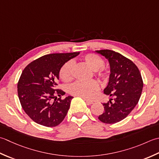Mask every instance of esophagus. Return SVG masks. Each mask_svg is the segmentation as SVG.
<instances>
[{
    "label": "esophagus",
    "mask_w": 159,
    "mask_h": 159,
    "mask_svg": "<svg viewBox=\"0 0 159 159\" xmlns=\"http://www.w3.org/2000/svg\"><path fill=\"white\" fill-rule=\"evenodd\" d=\"M84 101L86 102V103L88 105H91V104H93V101H90V100H88V99H84Z\"/></svg>",
    "instance_id": "esophagus-1"
}]
</instances>
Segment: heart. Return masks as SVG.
Here are the masks:
<instances>
[{
	"mask_svg": "<svg viewBox=\"0 0 159 159\" xmlns=\"http://www.w3.org/2000/svg\"><path fill=\"white\" fill-rule=\"evenodd\" d=\"M83 61L99 80H105L108 75V70L103 65V61L101 57L94 53H88L83 57ZM72 61H67L61 68L60 77L64 82H69L73 79ZM99 89L98 84L95 81L89 82H76L69 87V91L70 95L78 96L84 99H89Z\"/></svg>",
	"mask_w": 159,
	"mask_h": 159,
	"instance_id": "heart-1",
	"label": "heart"
}]
</instances>
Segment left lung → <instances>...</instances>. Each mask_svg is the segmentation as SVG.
I'll return each mask as SVG.
<instances>
[{
	"mask_svg": "<svg viewBox=\"0 0 159 159\" xmlns=\"http://www.w3.org/2000/svg\"><path fill=\"white\" fill-rule=\"evenodd\" d=\"M95 51L108 60L111 73L103 93L112 98L103 103L104 112L98 119L105 124H115L124 119L137 106L143 80L137 66L121 54L108 49Z\"/></svg>",
	"mask_w": 159,
	"mask_h": 159,
	"instance_id": "obj_1",
	"label": "left lung"
}]
</instances>
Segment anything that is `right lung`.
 <instances>
[{
  "label": "right lung",
  "instance_id": "right-lung-1",
  "mask_svg": "<svg viewBox=\"0 0 159 159\" xmlns=\"http://www.w3.org/2000/svg\"><path fill=\"white\" fill-rule=\"evenodd\" d=\"M80 52L45 55L25 68L18 83V95L22 108L37 124L55 127L64 120L72 96L61 99L65 93L56 89L61 68ZM56 93L61 97L57 98Z\"/></svg>",
  "mask_w": 159,
  "mask_h": 159
}]
</instances>
